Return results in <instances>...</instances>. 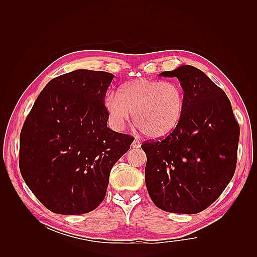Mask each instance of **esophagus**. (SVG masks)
Instances as JSON below:
<instances>
[{"instance_id":"34e87169","label":"esophagus","mask_w":257,"mask_h":257,"mask_svg":"<svg viewBox=\"0 0 257 257\" xmlns=\"http://www.w3.org/2000/svg\"><path fill=\"white\" fill-rule=\"evenodd\" d=\"M141 146H142V144H141V142L138 141V139H134L133 144H132V147H133V148H141Z\"/></svg>"}]
</instances>
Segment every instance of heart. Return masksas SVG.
Instances as JSON below:
<instances>
[{"label":"heart","mask_w":257,"mask_h":257,"mask_svg":"<svg viewBox=\"0 0 257 257\" xmlns=\"http://www.w3.org/2000/svg\"><path fill=\"white\" fill-rule=\"evenodd\" d=\"M111 125L122 130L134 114L138 130L150 138H161L179 125L183 118L185 95L175 81L139 78L127 82L118 92L105 97Z\"/></svg>","instance_id":"b5f03b06"}]
</instances>
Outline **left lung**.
<instances>
[{
	"instance_id": "8db88e82",
	"label": "left lung",
	"mask_w": 257,
	"mask_h": 257,
	"mask_svg": "<svg viewBox=\"0 0 257 257\" xmlns=\"http://www.w3.org/2000/svg\"><path fill=\"white\" fill-rule=\"evenodd\" d=\"M160 76L177 77L185 108L168 136L143 143L146 186L164 211L198 213L219 198L235 174L239 124L225 92L200 69L182 65Z\"/></svg>"
}]
</instances>
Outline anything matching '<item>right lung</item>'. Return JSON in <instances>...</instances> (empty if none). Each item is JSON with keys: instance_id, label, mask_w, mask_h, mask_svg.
Returning a JSON list of instances; mask_svg holds the SVG:
<instances>
[{"instance_id": "add662e5", "label": "right lung", "mask_w": 257, "mask_h": 257, "mask_svg": "<svg viewBox=\"0 0 257 257\" xmlns=\"http://www.w3.org/2000/svg\"><path fill=\"white\" fill-rule=\"evenodd\" d=\"M113 75L77 69L40 93L20 133L19 167L36 198L59 214H83L105 198L110 170L134 137L107 127Z\"/></svg>"}]
</instances>
